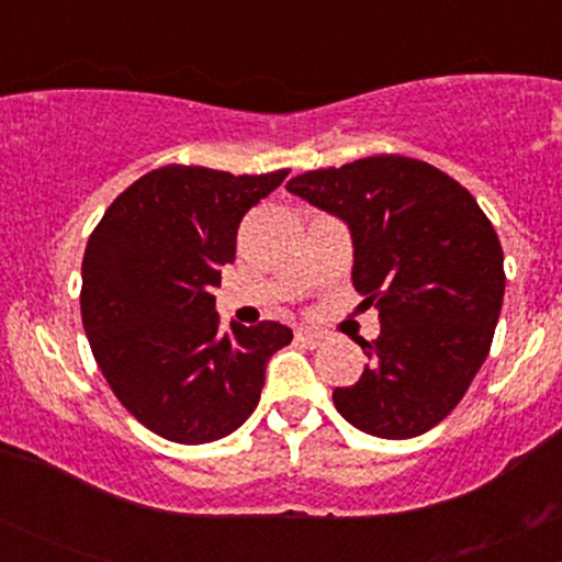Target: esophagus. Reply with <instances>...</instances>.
Masks as SVG:
<instances>
[{
	"label": "esophagus",
	"mask_w": 562,
	"mask_h": 562,
	"mask_svg": "<svg viewBox=\"0 0 562 562\" xmlns=\"http://www.w3.org/2000/svg\"><path fill=\"white\" fill-rule=\"evenodd\" d=\"M295 340H299L301 346H306V348H319V346H325V335L322 333H314V330H295Z\"/></svg>",
	"instance_id": "obj_1"
}]
</instances>
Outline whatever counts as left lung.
Returning a JSON list of instances; mask_svg holds the SVG:
<instances>
[{"instance_id": "1", "label": "left lung", "mask_w": 562, "mask_h": 562, "mask_svg": "<svg viewBox=\"0 0 562 562\" xmlns=\"http://www.w3.org/2000/svg\"><path fill=\"white\" fill-rule=\"evenodd\" d=\"M293 195L340 216L353 237V288L380 335L335 409L378 438H415L462 402L492 348L505 299L499 237L449 173L406 156L299 173Z\"/></svg>"}]
</instances>
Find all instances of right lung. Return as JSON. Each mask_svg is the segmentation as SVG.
<instances>
[{"instance_id":"1","label":"right lung","mask_w":562,"mask_h":562,"mask_svg":"<svg viewBox=\"0 0 562 562\" xmlns=\"http://www.w3.org/2000/svg\"><path fill=\"white\" fill-rule=\"evenodd\" d=\"M290 173L160 166L108 205L81 263V322L115 398L147 430L209 443L248 420L263 370L293 333L222 330L214 290L243 216Z\"/></svg>"}]
</instances>
